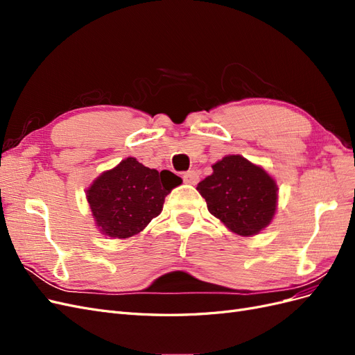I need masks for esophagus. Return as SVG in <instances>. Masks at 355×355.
Segmentation results:
<instances>
[{
  "label": "esophagus",
  "instance_id": "34e87169",
  "mask_svg": "<svg viewBox=\"0 0 355 355\" xmlns=\"http://www.w3.org/2000/svg\"><path fill=\"white\" fill-rule=\"evenodd\" d=\"M198 179H200V176L196 170H188L184 173V182L188 185H196Z\"/></svg>",
  "mask_w": 355,
  "mask_h": 355
}]
</instances>
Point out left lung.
I'll list each match as a JSON object with an SVG mask.
<instances>
[{"mask_svg": "<svg viewBox=\"0 0 355 355\" xmlns=\"http://www.w3.org/2000/svg\"><path fill=\"white\" fill-rule=\"evenodd\" d=\"M197 191L207 209L232 232L250 237L271 223L277 209V184L266 171L241 155H227Z\"/></svg>", "mask_w": 355, "mask_h": 355, "instance_id": "left-lung-1", "label": "left lung"}]
</instances>
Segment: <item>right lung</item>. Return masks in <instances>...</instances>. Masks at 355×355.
Masks as SVG:
<instances>
[{"mask_svg":"<svg viewBox=\"0 0 355 355\" xmlns=\"http://www.w3.org/2000/svg\"><path fill=\"white\" fill-rule=\"evenodd\" d=\"M180 184L171 171H157L128 157L93 182L87 201L102 234L128 239L158 216L167 194Z\"/></svg>","mask_w":355,"mask_h":355,"instance_id":"add662e5","label":"right lung"}]
</instances>
